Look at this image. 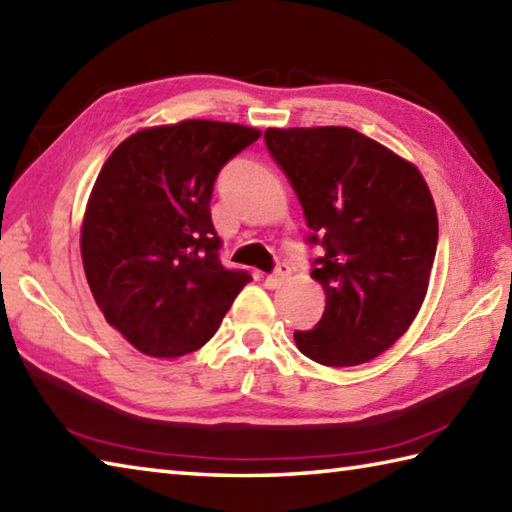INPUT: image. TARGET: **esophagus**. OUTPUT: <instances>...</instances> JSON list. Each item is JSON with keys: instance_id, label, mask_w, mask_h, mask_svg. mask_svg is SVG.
Returning <instances> with one entry per match:
<instances>
[{"instance_id": "34e87169", "label": "esophagus", "mask_w": 512, "mask_h": 512, "mask_svg": "<svg viewBox=\"0 0 512 512\" xmlns=\"http://www.w3.org/2000/svg\"><path fill=\"white\" fill-rule=\"evenodd\" d=\"M288 275H290L288 264H277V268L273 270V273H270V275L266 277V286H268V288H279V286H282V284L286 282Z\"/></svg>"}]
</instances>
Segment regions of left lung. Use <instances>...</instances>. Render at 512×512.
Listing matches in <instances>:
<instances>
[{"label":"left lung","mask_w":512,"mask_h":512,"mask_svg":"<svg viewBox=\"0 0 512 512\" xmlns=\"http://www.w3.org/2000/svg\"><path fill=\"white\" fill-rule=\"evenodd\" d=\"M266 148L304 208L326 308L295 330L324 366L382 355L419 313L437 250V210L419 170L353 128H268Z\"/></svg>","instance_id":"1"}]
</instances>
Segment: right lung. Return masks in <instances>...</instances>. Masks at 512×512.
<instances>
[{"label": "right lung", "mask_w": 512, "mask_h": 512, "mask_svg": "<svg viewBox=\"0 0 512 512\" xmlns=\"http://www.w3.org/2000/svg\"><path fill=\"white\" fill-rule=\"evenodd\" d=\"M257 128L186 119L130 135L106 159L82 224L88 286L106 322L137 350L202 348L250 279L219 259L215 179Z\"/></svg>", "instance_id": "1"}]
</instances>
